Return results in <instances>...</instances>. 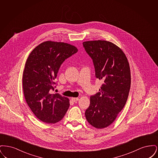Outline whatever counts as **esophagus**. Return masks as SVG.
<instances>
[{"label": "esophagus", "instance_id": "1", "mask_svg": "<svg viewBox=\"0 0 158 158\" xmlns=\"http://www.w3.org/2000/svg\"><path fill=\"white\" fill-rule=\"evenodd\" d=\"M72 100L73 101V102H76V101H78L79 100V98H72Z\"/></svg>", "mask_w": 158, "mask_h": 158}]
</instances>
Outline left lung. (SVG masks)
<instances>
[{
  "label": "left lung",
  "mask_w": 158,
  "mask_h": 158,
  "mask_svg": "<svg viewBox=\"0 0 158 158\" xmlns=\"http://www.w3.org/2000/svg\"><path fill=\"white\" fill-rule=\"evenodd\" d=\"M83 45L92 59L96 77L103 82L99 92L90 96L86 118L93 127L104 128L113 123L127 100L131 85L129 63L122 50L110 41H88Z\"/></svg>",
  "instance_id": "1"
}]
</instances>
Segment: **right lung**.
<instances>
[{"label":"right lung","mask_w":158,"mask_h":158,"mask_svg":"<svg viewBox=\"0 0 158 158\" xmlns=\"http://www.w3.org/2000/svg\"><path fill=\"white\" fill-rule=\"evenodd\" d=\"M77 52L68 43L47 41L30 53L23 73L24 97L31 110L40 120L56 123L61 120L69 107V100L59 94H52L60 66Z\"/></svg>","instance_id":"obj_1"}]
</instances>
